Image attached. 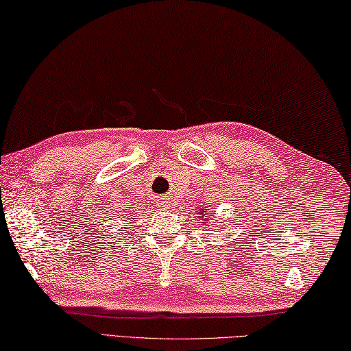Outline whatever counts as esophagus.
Wrapping results in <instances>:
<instances>
[{
	"mask_svg": "<svg viewBox=\"0 0 351 351\" xmlns=\"http://www.w3.org/2000/svg\"><path fill=\"white\" fill-rule=\"evenodd\" d=\"M156 204H157V206L160 208V209H167V208L171 206V202H169L168 197H158Z\"/></svg>",
	"mask_w": 351,
	"mask_h": 351,
	"instance_id": "34e87169",
	"label": "esophagus"
}]
</instances>
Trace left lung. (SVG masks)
Here are the masks:
<instances>
[{
    "label": "left lung",
    "instance_id": "obj_1",
    "mask_svg": "<svg viewBox=\"0 0 351 351\" xmlns=\"http://www.w3.org/2000/svg\"><path fill=\"white\" fill-rule=\"evenodd\" d=\"M203 223H208L209 221V215H208V210L206 209H200V213H198V217ZM217 226H220V224H217Z\"/></svg>",
    "mask_w": 351,
    "mask_h": 351
}]
</instances>
